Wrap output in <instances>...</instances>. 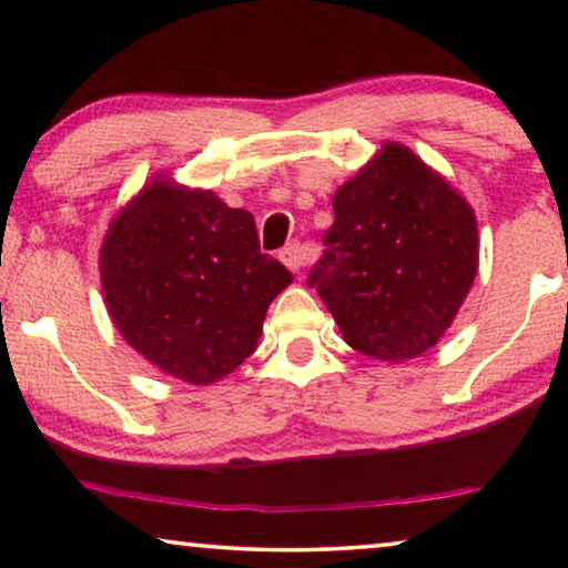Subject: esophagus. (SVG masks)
<instances>
[{
	"mask_svg": "<svg viewBox=\"0 0 568 568\" xmlns=\"http://www.w3.org/2000/svg\"><path fill=\"white\" fill-rule=\"evenodd\" d=\"M278 258H282V263H284L286 268H292L294 274H300L302 266H305V263L310 261V253H307L305 245L292 243V245H286L282 253H278Z\"/></svg>",
	"mask_w": 568,
	"mask_h": 568,
	"instance_id": "esophagus-1",
	"label": "esophagus"
}]
</instances>
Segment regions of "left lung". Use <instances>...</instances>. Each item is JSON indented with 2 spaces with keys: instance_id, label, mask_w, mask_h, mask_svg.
<instances>
[{
  "instance_id": "left-lung-1",
  "label": "left lung",
  "mask_w": 568,
  "mask_h": 568,
  "mask_svg": "<svg viewBox=\"0 0 568 568\" xmlns=\"http://www.w3.org/2000/svg\"><path fill=\"white\" fill-rule=\"evenodd\" d=\"M333 214L307 284L346 344L390 364L429 352L478 274L473 206L408 146L385 142L338 185Z\"/></svg>"
}]
</instances>
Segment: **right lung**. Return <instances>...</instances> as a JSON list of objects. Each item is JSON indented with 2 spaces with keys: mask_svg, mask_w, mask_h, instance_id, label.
<instances>
[{
  "mask_svg": "<svg viewBox=\"0 0 568 568\" xmlns=\"http://www.w3.org/2000/svg\"><path fill=\"white\" fill-rule=\"evenodd\" d=\"M100 284L131 348L170 377L212 385L255 352L292 274L261 253L251 212L154 175L108 224Z\"/></svg>",
  "mask_w": 568,
  "mask_h": 568,
  "instance_id": "right-lung-1",
  "label": "right lung"
}]
</instances>
